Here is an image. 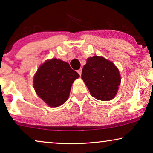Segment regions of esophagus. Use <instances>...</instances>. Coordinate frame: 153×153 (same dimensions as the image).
<instances>
[{
    "label": "esophagus",
    "instance_id": "esophagus-1",
    "mask_svg": "<svg viewBox=\"0 0 153 153\" xmlns=\"http://www.w3.org/2000/svg\"><path fill=\"white\" fill-rule=\"evenodd\" d=\"M81 72H82V69H81V68L79 69V70H77V72L79 73V74L80 75V76H81Z\"/></svg>",
    "mask_w": 153,
    "mask_h": 153
}]
</instances>
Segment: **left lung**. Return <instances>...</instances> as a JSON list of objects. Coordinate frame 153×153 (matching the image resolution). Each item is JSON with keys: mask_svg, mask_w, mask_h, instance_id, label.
<instances>
[{"mask_svg": "<svg viewBox=\"0 0 153 153\" xmlns=\"http://www.w3.org/2000/svg\"><path fill=\"white\" fill-rule=\"evenodd\" d=\"M81 78L93 97L108 101L116 95L121 79L118 69L112 62L95 56L87 59Z\"/></svg>", "mask_w": 153, "mask_h": 153, "instance_id": "left-lung-1", "label": "left lung"}]
</instances>
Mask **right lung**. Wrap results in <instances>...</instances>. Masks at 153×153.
<instances>
[{
	"label": "right lung",
	"mask_w": 153,
	"mask_h": 153,
	"mask_svg": "<svg viewBox=\"0 0 153 153\" xmlns=\"http://www.w3.org/2000/svg\"><path fill=\"white\" fill-rule=\"evenodd\" d=\"M79 76L68 62L53 58L37 70L33 81L35 92L49 106L57 107L68 99L72 83Z\"/></svg>",
	"instance_id": "obj_1"
}]
</instances>
